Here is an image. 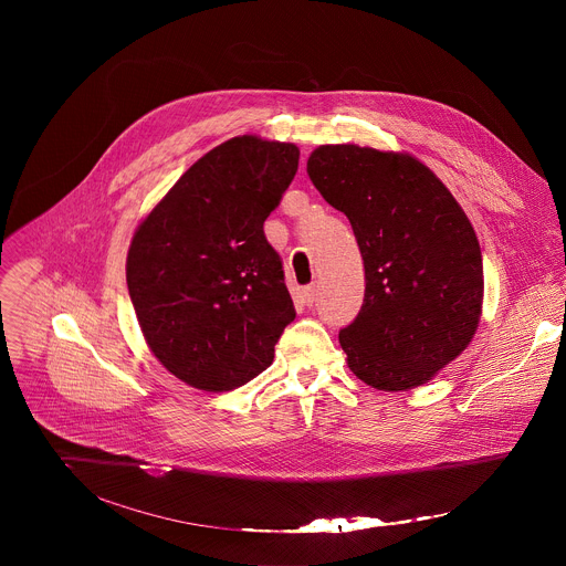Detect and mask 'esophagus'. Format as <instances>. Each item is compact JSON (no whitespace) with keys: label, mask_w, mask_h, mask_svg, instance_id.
I'll return each instance as SVG.
<instances>
[{"label":"esophagus","mask_w":566,"mask_h":566,"mask_svg":"<svg viewBox=\"0 0 566 566\" xmlns=\"http://www.w3.org/2000/svg\"><path fill=\"white\" fill-rule=\"evenodd\" d=\"M302 300H304V304H306V306H311V304H313V300H315V284H311V286H304V289H302Z\"/></svg>","instance_id":"34e87169"}]
</instances>
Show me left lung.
I'll return each mask as SVG.
<instances>
[{
    "instance_id": "left-lung-1",
    "label": "left lung",
    "mask_w": 566,
    "mask_h": 566,
    "mask_svg": "<svg viewBox=\"0 0 566 566\" xmlns=\"http://www.w3.org/2000/svg\"><path fill=\"white\" fill-rule=\"evenodd\" d=\"M306 172L345 212L365 300L340 332L349 369L380 391L430 382L472 343L483 304L479 239L443 181L406 151L319 145Z\"/></svg>"
}]
</instances>
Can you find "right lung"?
I'll use <instances>...</instances> for the list:
<instances>
[{
  "instance_id": "right-lung-1",
  "label": "right lung",
  "mask_w": 566,
  "mask_h": 566,
  "mask_svg": "<svg viewBox=\"0 0 566 566\" xmlns=\"http://www.w3.org/2000/svg\"><path fill=\"white\" fill-rule=\"evenodd\" d=\"M293 143L234 136L136 226L127 289L149 352L203 391H230L271 367L295 317L264 221L297 172Z\"/></svg>"
}]
</instances>
